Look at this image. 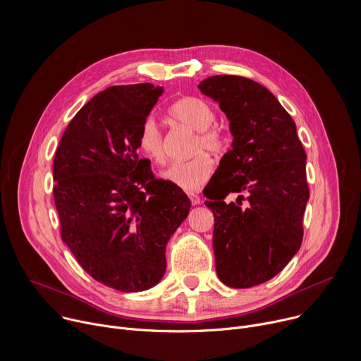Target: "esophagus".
Instances as JSON below:
<instances>
[{"mask_svg":"<svg viewBox=\"0 0 361 361\" xmlns=\"http://www.w3.org/2000/svg\"><path fill=\"white\" fill-rule=\"evenodd\" d=\"M188 197H190V201H191L192 205H197V204L201 202V197L198 194H195V192H190Z\"/></svg>","mask_w":361,"mask_h":361,"instance_id":"1","label":"esophagus"}]
</instances>
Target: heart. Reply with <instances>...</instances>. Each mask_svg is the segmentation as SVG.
<instances>
[{"mask_svg": "<svg viewBox=\"0 0 361 361\" xmlns=\"http://www.w3.org/2000/svg\"><path fill=\"white\" fill-rule=\"evenodd\" d=\"M169 114L178 124L197 131L192 144V152L197 154L188 160L170 164L163 171V177L185 191H197L209 181L214 170L213 159L204 149L221 151L226 145V137L219 128L213 127L216 113L209 102L201 98H180L170 107ZM138 147L144 156L156 164H163L167 159L163 130L152 117H147L140 127Z\"/></svg>", "mask_w": 361, "mask_h": 361, "instance_id": "1", "label": "heart"}]
</instances>
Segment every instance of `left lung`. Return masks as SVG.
Instances as JSON below:
<instances>
[{"label": "left lung", "mask_w": 361, "mask_h": 361, "mask_svg": "<svg viewBox=\"0 0 361 361\" xmlns=\"http://www.w3.org/2000/svg\"><path fill=\"white\" fill-rule=\"evenodd\" d=\"M198 88L219 102L234 137L204 194L214 214L216 270L228 287L259 286L279 274L301 245L310 197L305 151L293 118L262 84L214 75ZM230 193L239 194L235 202L225 201Z\"/></svg>", "instance_id": "obj_1"}]
</instances>
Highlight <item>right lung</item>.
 <instances>
[{
    "mask_svg": "<svg viewBox=\"0 0 361 361\" xmlns=\"http://www.w3.org/2000/svg\"><path fill=\"white\" fill-rule=\"evenodd\" d=\"M163 87L113 85L94 95L56 151L54 202L61 238L94 280L135 293L164 276L166 245L190 200L138 157V133Z\"/></svg>",
    "mask_w": 361,
    "mask_h": 361,
    "instance_id": "right-lung-1",
    "label": "right lung"
}]
</instances>
